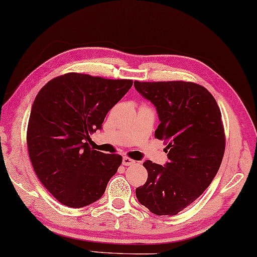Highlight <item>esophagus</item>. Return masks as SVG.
Wrapping results in <instances>:
<instances>
[{
  "instance_id": "34e87169",
  "label": "esophagus",
  "mask_w": 257,
  "mask_h": 257,
  "mask_svg": "<svg viewBox=\"0 0 257 257\" xmlns=\"http://www.w3.org/2000/svg\"><path fill=\"white\" fill-rule=\"evenodd\" d=\"M134 163H136V161L130 159V157H127V156L123 157V165H132Z\"/></svg>"
}]
</instances>
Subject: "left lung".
<instances>
[{"mask_svg": "<svg viewBox=\"0 0 257 257\" xmlns=\"http://www.w3.org/2000/svg\"><path fill=\"white\" fill-rule=\"evenodd\" d=\"M134 87L156 106L164 140V167L146 161L148 178L136 189L139 202L159 216H175L194 202L215 178L225 151L222 113L214 96L191 81H134Z\"/></svg>", "mask_w": 257, "mask_h": 257, "instance_id": "left-lung-1", "label": "left lung"}]
</instances>
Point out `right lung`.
Listing matches in <instances>:
<instances>
[{
    "label": "right lung",
    "mask_w": 257,
    "mask_h": 257,
    "mask_svg": "<svg viewBox=\"0 0 257 257\" xmlns=\"http://www.w3.org/2000/svg\"><path fill=\"white\" fill-rule=\"evenodd\" d=\"M130 79L70 72L51 79L33 102L27 149L35 175L64 206L82 208L104 194L121 156L89 147L106 113L132 87Z\"/></svg>",
    "instance_id": "add662e5"
}]
</instances>
